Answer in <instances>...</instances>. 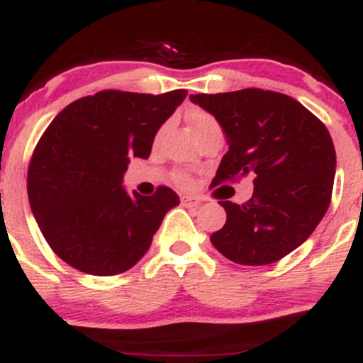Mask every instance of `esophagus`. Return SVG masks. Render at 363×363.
Instances as JSON below:
<instances>
[{
  "instance_id": "34e87169",
  "label": "esophagus",
  "mask_w": 363,
  "mask_h": 363,
  "mask_svg": "<svg viewBox=\"0 0 363 363\" xmlns=\"http://www.w3.org/2000/svg\"><path fill=\"white\" fill-rule=\"evenodd\" d=\"M181 205L186 206V208H198L199 205H201V199L191 198V196H182Z\"/></svg>"
}]
</instances>
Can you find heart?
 <instances>
[{
	"label": "heart",
	"mask_w": 363,
	"mask_h": 363,
	"mask_svg": "<svg viewBox=\"0 0 363 363\" xmlns=\"http://www.w3.org/2000/svg\"><path fill=\"white\" fill-rule=\"evenodd\" d=\"M187 123H189L191 129H193L194 136L199 135V133L206 131V129L218 128V121H216L210 112L201 111V109H193L187 114ZM174 181H176L177 186L181 187H191L193 186V179H191L184 172H176L174 174Z\"/></svg>",
	"instance_id": "obj_1"
}]
</instances>
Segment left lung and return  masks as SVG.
<instances>
[{
  "mask_svg": "<svg viewBox=\"0 0 363 363\" xmlns=\"http://www.w3.org/2000/svg\"><path fill=\"white\" fill-rule=\"evenodd\" d=\"M191 101L223 128L225 153L211 187L254 177L249 201H220L227 222L211 244L245 266L280 261L318 227L335 182L336 152L323 121L280 91L244 89Z\"/></svg>",
  "mask_w": 363,
  "mask_h": 363,
  "instance_id": "1",
  "label": "left lung"
}]
</instances>
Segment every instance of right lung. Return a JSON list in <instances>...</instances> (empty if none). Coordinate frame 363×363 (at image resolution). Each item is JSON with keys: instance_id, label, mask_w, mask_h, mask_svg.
I'll return each instance as SVG.
<instances>
[{"instance_id": "obj_1", "label": "right lung", "mask_w": 363, "mask_h": 363, "mask_svg": "<svg viewBox=\"0 0 363 363\" xmlns=\"http://www.w3.org/2000/svg\"><path fill=\"white\" fill-rule=\"evenodd\" d=\"M186 95L102 90L52 119L32 153L27 193L44 239L62 261L112 277L145 256L179 196L167 186L129 196L123 174L131 157L148 158L158 128Z\"/></svg>"}]
</instances>
